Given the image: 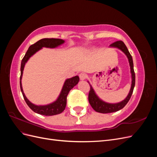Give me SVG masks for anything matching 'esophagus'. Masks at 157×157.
<instances>
[{
  "label": "esophagus",
  "mask_w": 157,
  "mask_h": 157,
  "mask_svg": "<svg viewBox=\"0 0 157 157\" xmlns=\"http://www.w3.org/2000/svg\"><path fill=\"white\" fill-rule=\"evenodd\" d=\"M79 78H80V80H85L87 78V75L86 73H80L79 74Z\"/></svg>",
  "instance_id": "1"
}]
</instances>
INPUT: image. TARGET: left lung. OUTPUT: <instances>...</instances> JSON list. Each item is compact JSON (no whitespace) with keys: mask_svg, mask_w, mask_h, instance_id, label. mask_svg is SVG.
I'll return each mask as SVG.
<instances>
[{"mask_svg":"<svg viewBox=\"0 0 157 157\" xmlns=\"http://www.w3.org/2000/svg\"><path fill=\"white\" fill-rule=\"evenodd\" d=\"M111 47H115V48H119L126 55L128 58V61H129L130 66V69H131V73H132V86L130 91L128 94V96L125 99H124L122 101L115 103V104H111V103H107L99 99L96 93L94 92V90H93L91 85L90 84V90L88 94V101L90 105H91L92 107L94 109L95 111L98 113H113L116 112L121 110V109L124 107L127 103L129 101L130 99L132 96V94L134 91V88L135 86V82H136V77H135V73L134 70V63H133V60H132V57L131 54H130L129 51H128L127 47L124 44V42L122 40H118L115 42H113L111 45Z\"/></svg>","mask_w":157,"mask_h":157,"instance_id":"1","label":"left lung"}]
</instances>
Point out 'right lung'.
Instances as JSON below:
<instances>
[{
    "label": "right lung",
    "mask_w": 157,
    "mask_h": 157,
    "mask_svg": "<svg viewBox=\"0 0 157 157\" xmlns=\"http://www.w3.org/2000/svg\"><path fill=\"white\" fill-rule=\"evenodd\" d=\"M64 40L59 39H42L39 40L29 46V49L27 51L25 55L23 57L21 60V75H20V88L22 92L23 98H24L27 105L30 107L31 109L40 115L45 116H52L60 114L62 113L65 109L66 104H67V96L70 90L72 89L75 85H77L79 81V77L78 76H75L74 77L67 79L65 80L62 90H61V94L59 98L56 101L50 103L46 105H36L31 103L27 98L25 97L24 93H23L21 80L22 78L23 71L24 69V66L27 60L29 59L30 57L33 56L37 51L40 50L42 47H46V48H56L61 44H63Z\"/></svg>",
    "instance_id": "obj_1"
}]
</instances>
